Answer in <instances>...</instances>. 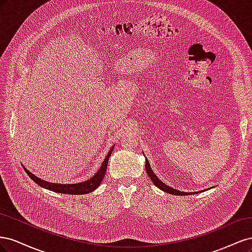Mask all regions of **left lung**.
<instances>
[{
    "mask_svg": "<svg viewBox=\"0 0 252 252\" xmlns=\"http://www.w3.org/2000/svg\"><path fill=\"white\" fill-rule=\"evenodd\" d=\"M145 167H146L147 174L149 175V178L151 179V181L154 182V184L157 187H158L159 189H162L163 191H165L167 193H170V194H175V195H189V194H191V192L179 191V190L173 189L172 187H169L168 185H165L162 181H159V179L154 173V171H152V169L150 168V165H149V162H148L147 158H146V163H145ZM192 193H194V192H192Z\"/></svg>",
    "mask_w": 252,
    "mask_h": 252,
    "instance_id": "8db88e82",
    "label": "left lung"
}]
</instances>
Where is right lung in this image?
Returning <instances> with one entry per match:
<instances>
[{
  "label": "right lung",
  "mask_w": 252,
  "mask_h": 252,
  "mask_svg": "<svg viewBox=\"0 0 252 252\" xmlns=\"http://www.w3.org/2000/svg\"><path fill=\"white\" fill-rule=\"evenodd\" d=\"M112 146L110 148V151L108 152V155L106 156L104 162L102 164V166L98 168L97 172L94 175L93 178L88 181H85L83 183H78V184H69V185H63V184H55V183H49L46 181H43L41 179H39L37 177H35L34 174H32V172H29L24 166V169L26 171V173L29 175L30 179L33 180L37 185H40L44 188L52 190V191L58 192V193H65V194H86L89 193L91 191H94V189H96L98 186H100L101 182L103 181L106 170H107V164L109 161V157L111 155V152L113 150Z\"/></svg>",
  "instance_id": "1"
}]
</instances>
